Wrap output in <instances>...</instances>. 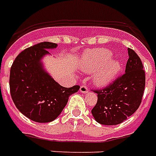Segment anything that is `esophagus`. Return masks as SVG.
Returning a JSON list of instances; mask_svg holds the SVG:
<instances>
[{
	"instance_id": "34e87169",
	"label": "esophagus",
	"mask_w": 156,
	"mask_h": 156,
	"mask_svg": "<svg viewBox=\"0 0 156 156\" xmlns=\"http://www.w3.org/2000/svg\"><path fill=\"white\" fill-rule=\"evenodd\" d=\"M80 92L83 93V94H86V93H88V87H87L86 85H82L81 87H80Z\"/></svg>"
}]
</instances>
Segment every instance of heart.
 <instances>
[{
  "label": "heart",
  "instance_id": "obj_1",
  "mask_svg": "<svg viewBox=\"0 0 156 156\" xmlns=\"http://www.w3.org/2000/svg\"><path fill=\"white\" fill-rule=\"evenodd\" d=\"M111 52L104 48L88 51L82 59L81 67L84 71L93 73L98 69L94 76L95 83L105 85L115 78L120 65L116 60H110Z\"/></svg>",
  "mask_w": 156,
  "mask_h": 156
}]
</instances>
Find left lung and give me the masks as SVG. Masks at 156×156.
Segmentation results:
<instances>
[{
    "instance_id": "obj_1",
    "label": "left lung",
    "mask_w": 156,
    "mask_h": 156,
    "mask_svg": "<svg viewBox=\"0 0 156 156\" xmlns=\"http://www.w3.org/2000/svg\"><path fill=\"white\" fill-rule=\"evenodd\" d=\"M128 53L125 73L104 88L92 89L98 94V100L91 112L99 124H120L140 105L145 86V73L137 53L131 48H128Z\"/></svg>"
}]
</instances>
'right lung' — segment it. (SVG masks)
<instances>
[{"label": "right lung", "instance_id": "1", "mask_svg": "<svg viewBox=\"0 0 156 156\" xmlns=\"http://www.w3.org/2000/svg\"><path fill=\"white\" fill-rule=\"evenodd\" d=\"M56 43L43 41L19 53L10 72V93L16 107L22 115L38 123L54 120L61 114L69 96L78 91L79 85L64 88L45 73L40 63L47 49Z\"/></svg>", "mask_w": 156, "mask_h": 156}]
</instances>
